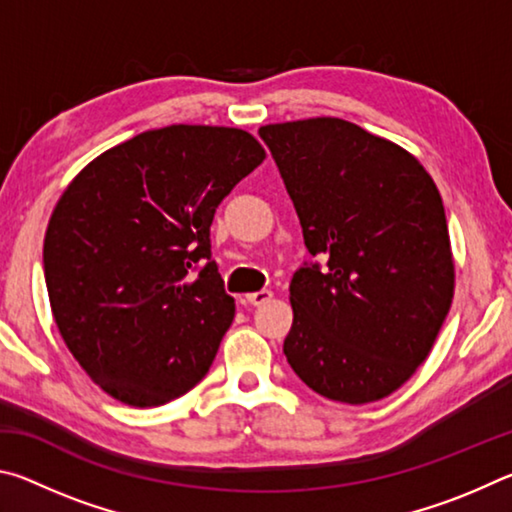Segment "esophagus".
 <instances>
[{"mask_svg":"<svg viewBox=\"0 0 512 512\" xmlns=\"http://www.w3.org/2000/svg\"><path fill=\"white\" fill-rule=\"evenodd\" d=\"M273 298V293L268 291V289H262V291H253V293H248L246 296V302L248 305H253V307H259V305H264V302H268Z\"/></svg>","mask_w":512,"mask_h":512,"instance_id":"34e87169","label":"esophagus"}]
</instances>
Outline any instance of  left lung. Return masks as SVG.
I'll return each instance as SVG.
<instances>
[{"label": "left lung", "instance_id": "1", "mask_svg": "<svg viewBox=\"0 0 512 512\" xmlns=\"http://www.w3.org/2000/svg\"><path fill=\"white\" fill-rule=\"evenodd\" d=\"M311 257L284 354L318 395L368 404L427 359L454 296L443 198L400 146L336 117L259 128Z\"/></svg>", "mask_w": 512, "mask_h": 512}]
</instances>
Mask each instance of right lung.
<instances>
[{"mask_svg":"<svg viewBox=\"0 0 512 512\" xmlns=\"http://www.w3.org/2000/svg\"><path fill=\"white\" fill-rule=\"evenodd\" d=\"M264 158L239 128L167 126L101 153L60 196L45 237L51 311L115 400L160 406L207 375L235 318L210 225Z\"/></svg>","mask_w":512,"mask_h":512,"instance_id":"add662e5","label":"right lung"}]
</instances>
